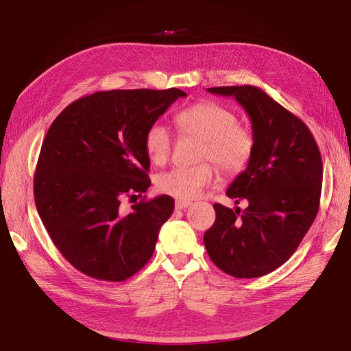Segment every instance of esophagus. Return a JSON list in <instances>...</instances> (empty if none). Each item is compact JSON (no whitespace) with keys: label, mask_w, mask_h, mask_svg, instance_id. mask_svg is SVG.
Wrapping results in <instances>:
<instances>
[{"label":"esophagus","mask_w":351,"mask_h":351,"mask_svg":"<svg viewBox=\"0 0 351 351\" xmlns=\"http://www.w3.org/2000/svg\"><path fill=\"white\" fill-rule=\"evenodd\" d=\"M190 204H192L190 200H176V208L177 209H186L187 206H190Z\"/></svg>","instance_id":"esophagus-1"}]
</instances>
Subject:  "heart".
Returning <instances> with one entry per match:
<instances>
[{"label":"heart","mask_w":351,"mask_h":351,"mask_svg":"<svg viewBox=\"0 0 351 351\" xmlns=\"http://www.w3.org/2000/svg\"><path fill=\"white\" fill-rule=\"evenodd\" d=\"M174 123L182 133L202 141L199 159H209L222 173L237 174L253 154V139L239 125L237 115L222 105L202 101L178 111ZM171 134L161 124H152L143 136V147L154 164H164L171 154ZM214 178L212 167L202 162L192 167H176L156 178L159 192L180 200L196 197Z\"/></svg>","instance_id":"heart-1"}]
</instances>
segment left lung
<instances>
[{
	"mask_svg": "<svg viewBox=\"0 0 351 351\" xmlns=\"http://www.w3.org/2000/svg\"><path fill=\"white\" fill-rule=\"evenodd\" d=\"M232 97L252 121L253 154L227 190L249 206L215 204L217 218L204 236L210 261L236 278H258L280 268L299 247L319 209L322 158L307 125L250 84L209 88Z\"/></svg>",
	"mask_w": 351,
	"mask_h": 351,
	"instance_id": "obj_1",
	"label": "left lung"
}]
</instances>
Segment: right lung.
Returning a JSON list of instances; mask_svg holds the SVG:
<instances>
[{
    "mask_svg": "<svg viewBox=\"0 0 351 351\" xmlns=\"http://www.w3.org/2000/svg\"><path fill=\"white\" fill-rule=\"evenodd\" d=\"M184 97L177 88L95 92L51 124L35 171V204L56 247L88 277L124 281L154 254L174 199L141 200L129 214L119 208L123 196H142L151 186L143 136Z\"/></svg>",
    "mask_w": 351,
    "mask_h": 351,
    "instance_id": "add662e5",
    "label": "right lung"
}]
</instances>
